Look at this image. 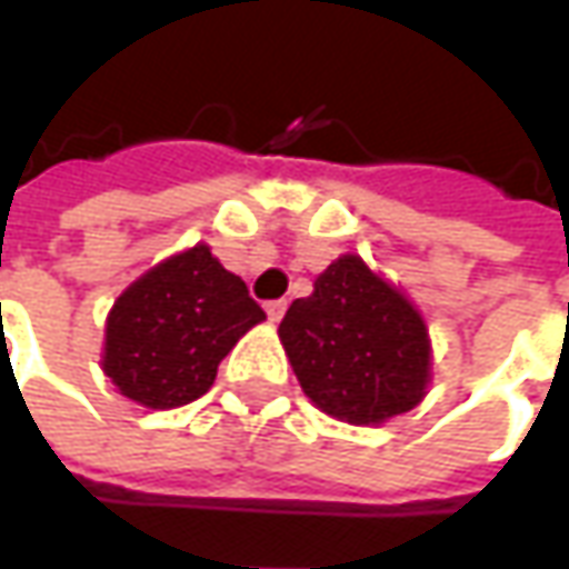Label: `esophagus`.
I'll return each instance as SVG.
<instances>
[{
    "instance_id": "esophagus-1",
    "label": "esophagus",
    "mask_w": 569,
    "mask_h": 569,
    "mask_svg": "<svg viewBox=\"0 0 569 569\" xmlns=\"http://www.w3.org/2000/svg\"><path fill=\"white\" fill-rule=\"evenodd\" d=\"M264 311H267V318L277 323L286 315V302H283V299H277V302H267Z\"/></svg>"
}]
</instances>
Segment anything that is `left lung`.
Returning a JSON list of instances; mask_svg holds the SVG:
<instances>
[{"instance_id":"obj_1","label":"left lung","mask_w":569,"mask_h":569,"mask_svg":"<svg viewBox=\"0 0 569 569\" xmlns=\"http://www.w3.org/2000/svg\"><path fill=\"white\" fill-rule=\"evenodd\" d=\"M280 340L305 397L349 425L409 412L431 381V340L416 305L356 254H343L296 299Z\"/></svg>"}]
</instances>
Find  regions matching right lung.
Segmentation results:
<instances>
[{"mask_svg": "<svg viewBox=\"0 0 569 569\" xmlns=\"http://www.w3.org/2000/svg\"><path fill=\"white\" fill-rule=\"evenodd\" d=\"M264 321L242 277L207 246L172 254L116 299L107 318L103 371L119 393L148 409H176L204 397L217 365Z\"/></svg>", "mask_w": 569, "mask_h": 569, "instance_id": "add662e5", "label": "right lung"}]
</instances>
